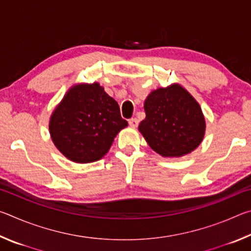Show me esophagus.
Masks as SVG:
<instances>
[{
  "label": "esophagus",
  "mask_w": 251,
  "mask_h": 251,
  "mask_svg": "<svg viewBox=\"0 0 251 251\" xmlns=\"http://www.w3.org/2000/svg\"><path fill=\"white\" fill-rule=\"evenodd\" d=\"M128 124L131 127H137L138 126V120H137V118H130V120L128 121Z\"/></svg>",
  "instance_id": "esophagus-1"
}]
</instances>
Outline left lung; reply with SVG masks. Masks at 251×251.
Masks as SVG:
<instances>
[{"label": "left lung", "instance_id": "left-lung-1", "mask_svg": "<svg viewBox=\"0 0 251 251\" xmlns=\"http://www.w3.org/2000/svg\"><path fill=\"white\" fill-rule=\"evenodd\" d=\"M139 131L151 150L164 157L193 151L205 134V118L194 97L179 85L151 92L144 104Z\"/></svg>", "mask_w": 251, "mask_h": 251}]
</instances>
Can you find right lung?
<instances>
[{
  "label": "right lung",
  "instance_id": "right-lung-1",
  "mask_svg": "<svg viewBox=\"0 0 251 251\" xmlns=\"http://www.w3.org/2000/svg\"><path fill=\"white\" fill-rule=\"evenodd\" d=\"M127 126L117 101L99 83L72 87L50 121L55 146L75 163H92L109 151L118 131Z\"/></svg>",
  "mask_w": 251,
  "mask_h": 251
}]
</instances>
